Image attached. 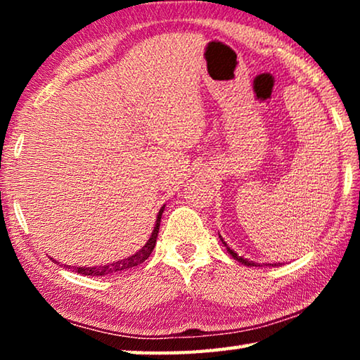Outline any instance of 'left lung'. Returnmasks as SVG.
I'll return each mask as SVG.
<instances>
[{
    "mask_svg": "<svg viewBox=\"0 0 360 360\" xmlns=\"http://www.w3.org/2000/svg\"><path fill=\"white\" fill-rule=\"evenodd\" d=\"M219 238H221V241H222V245L225 246V248H227V252L231 255V257H233L236 262H240V264H243V265H246V266H262L260 264H257V262H252V260H248V259H245V257H243V255H238V254H236L235 251H233V249H230L229 248V245H227V243H225L224 241V238H222V236L221 235H219ZM268 265H270V266H278V264H268Z\"/></svg>",
    "mask_w": 360,
    "mask_h": 360,
    "instance_id": "1",
    "label": "left lung"
}]
</instances>
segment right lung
I'll list each match as a JSON object with an SVG mask.
<instances>
[{
    "instance_id": "1",
    "label": "right lung",
    "mask_w": 360,
    "mask_h": 360,
    "mask_svg": "<svg viewBox=\"0 0 360 360\" xmlns=\"http://www.w3.org/2000/svg\"><path fill=\"white\" fill-rule=\"evenodd\" d=\"M163 211H165V205L162 206L160 211H158L157 214V221H155V227L152 230V233L149 236V240L146 245L139 249L136 254L130 255V257L127 259H122L117 262H111V264H106V265H98V266H71V265H66V268H72V271L76 273H81L84 276H111V275H119L122 271H127L130 270L133 266H138L139 264H143V262L149 257L154 251L155 248V243H157V235H158V229H160V219Z\"/></svg>"
}]
</instances>
